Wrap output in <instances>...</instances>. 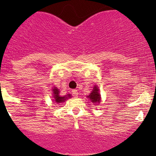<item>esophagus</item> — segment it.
I'll use <instances>...</instances> for the list:
<instances>
[{
	"label": "esophagus",
	"instance_id": "34e87169",
	"mask_svg": "<svg viewBox=\"0 0 156 156\" xmlns=\"http://www.w3.org/2000/svg\"><path fill=\"white\" fill-rule=\"evenodd\" d=\"M72 94H73V95H74V97H77V96H78V90H76V89L72 90Z\"/></svg>",
	"mask_w": 156,
	"mask_h": 156
}]
</instances>
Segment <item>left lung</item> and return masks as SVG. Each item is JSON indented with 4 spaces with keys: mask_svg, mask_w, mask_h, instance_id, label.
I'll use <instances>...</instances> for the list:
<instances>
[{
    "mask_svg": "<svg viewBox=\"0 0 156 156\" xmlns=\"http://www.w3.org/2000/svg\"><path fill=\"white\" fill-rule=\"evenodd\" d=\"M90 99L91 102H93V103H99L100 102V95L99 94V89L97 88V87H94V90L91 92V94H90V95L88 96Z\"/></svg>",
    "mask_w": 156,
    "mask_h": 156,
    "instance_id": "8db88e82",
    "label": "left lung"
}]
</instances>
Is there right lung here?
I'll use <instances>...</instances> for the list:
<instances>
[{
    "label": "right lung",
    "mask_w": 156,
    "mask_h": 156,
    "mask_svg": "<svg viewBox=\"0 0 156 156\" xmlns=\"http://www.w3.org/2000/svg\"><path fill=\"white\" fill-rule=\"evenodd\" d=\"M53 97H54L55 99V101L56 102V103H62V102L65 101L66 99H68V97H70V94H69L68 97H60V96L59 95V90L57 89V88H54V89H53Z\"/></svg>",
    "instance_id": "right-lung-1"
}]
</instances>
